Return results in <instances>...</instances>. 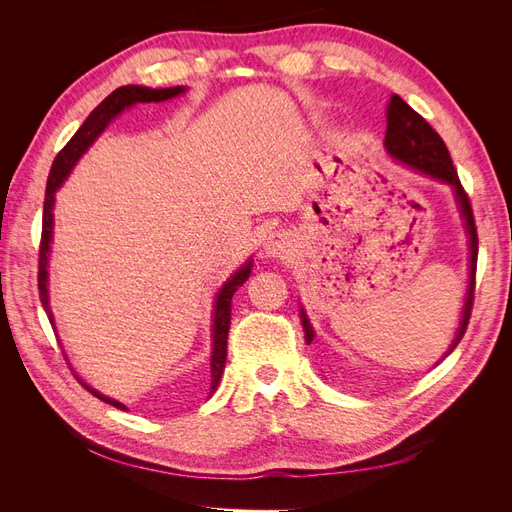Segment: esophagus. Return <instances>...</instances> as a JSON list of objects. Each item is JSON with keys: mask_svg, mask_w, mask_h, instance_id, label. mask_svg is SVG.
I'll list each match as a JSON object with an SVG mask.
<instances>
[{"mask_svg": "<svg viewBox=\"0 0 512 512\" xmlns=\"http://www.w3.org/2000/svg\"><path fill=\"white\" fill-rule=\"evenodd\" d=\"M262 252H265L269 258H288V254L292 252V239L288 232L275 230L262 243Z\"/></svg>", "mask_w": 512, "mask_h": 512, "instance_id": "1", "label": "esophagus"}]
</instances>
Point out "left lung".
<instances>
[{
    "label": "left lung",
    "mask_w": 512,
    "mask_h": 512,
    "mask_svg": "<svg viewBox=\"0 0 512 512\" xmlns=\"http://www.w3.org/2000/svg\"><path fill=\"white\" fill-rule=\"evenodd\" d=\"M384 147H386V151H389V156L395 158L397 162H404V164L412 166L414 170H418V173L429 175L433 179L451 185L453 192H455V198H457L459 211L463 215V220H466V230H468V237H470V282H468L466 305H463L457 335L453 339L451 348H448L446 354H444V356H448L461 342L463 333H466L468 322H470V314H472V305H474L478 235H476V224H474V213H472V207H470V198H468L466 190H463V185L457 177V170H455L453 160H451V153H448L440 134L433 130L429 123L421 115H418L414 108H410L404 100H401L397 94L391 96L389 108H386ZM301 322H303V329H305V342L312 344L314 329H312V324H309L307 314L303 312V309H301ZM444 356H442V359H444Z\"/></svg>",
    "instance_id": "1"
}]
</instances>
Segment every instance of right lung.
<instances>
[{
  "mask_svg": "<svg viewBox=\"0 0 512 512\" xmlns=\"http://www.w3.org/2000/svg\"><path fill=\"white\" fill-rule=\"evenodd\" d=\"M185 87H166V89H151V87H141V85H126L115 89L111 96H106L91 115L85 119L83 126L76 130V134L70 138L68 145L57 153V158L53 160L49 181H46V194H44V213H42V239H40V260H38V290H40V301L46 316H49L51 324L53 312L49 305V254H51V241H53V205H55V192L59 190V185L68 179L72 173V168L76 162L81 160L83 153L94 145L96 138L106 130L108 123H111L121 111L138 104V102H164L183 94ZM252 273V260H247L245 265L235 273L230 275V280L224 282V286L218 292V299H215V309H213V348H211V384L207 395L211 397L218 389L220 378L224 374V363H226V344H228V329H230V307H232V294L239 290L247 282V277ZM72 369V367H70ZM76 376V374H74ZM85 389L111 404L115 408L126 410V406L119 404V401L106 397L98 393L96 389H91L89 384H85L79 376H76Z\"/></svg>",
  "mask_w": 512,
  "mask_h": 512,
  "instance_id": "add662e5",
  "label": "right lung"
}]
</instances>
